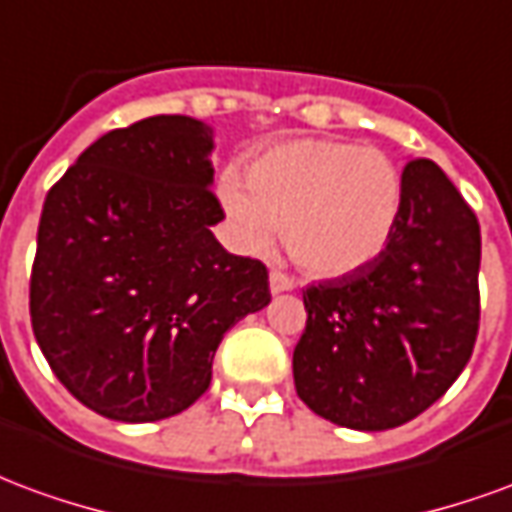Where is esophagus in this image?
<instances>
[{
  "instance_id": "34e87169",
  "label": "esophagus",
  "mask_w": 512,
  "mask_h": 512,
  "mask_svg": "<svg viewBox=\"0 0 512 512\" xmlns=\"http://www.w3.org/2000/svg\"><path fill=\"white\" fill-rule=\"evenodd\" d=\"M268 288H271V293H285V290L296 288V282L288 274H282V271H271L268 274Z\"/></svg>"
}]
</instances>
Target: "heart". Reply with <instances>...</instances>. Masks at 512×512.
I'll list each match as a JSON object with an SVG mask.
<instances>
[{
  "label": "heart",
  "mask_w": 512,
  "mask_h": 512,
  "mask_svg": "<svg viewBox=\"0 0 512 512\" xmlns=\"http://www.w3.org/2000/svg\"><path fill=\"white\" fill-rule=\"evenodd\" d=\"M219 200L238 241L268 249L285 230L290 260L312 277L354 274L384 255L403 216V175L376 147L290 139L227 175Z\"/></svg>",
  "instance_id": "1"
}]
</instances>
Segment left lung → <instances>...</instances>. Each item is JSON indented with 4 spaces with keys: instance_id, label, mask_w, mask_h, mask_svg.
<instances>
[{
    "instance_id": "left-lung-1",
    "label": "left lung",
    "mask_w": 512,
    "mask_h": 512,
    "mask_svg": "<svg viewBox=\"0 0 512 512\" xmlns=\"http://www.w3.org/2000/svg\"><path fill=\"white\" fill-rule=\"evenodd\" d=\"M480 224L428 158L403 169V216L384 255L304 290L296 392L340 428L389 430L439 400L480 326Z\"/></svg>"
}]
</instances>
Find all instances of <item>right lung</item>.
<instances>
[{
	"label": "right lung",
	"mask_w": 512,
	"mask_h": 512,
	"mask_svg": "<svg viewBox=\"0 0 512 512\" xmlns=\"http://www.w3.org/2000/svg\"><path fill=\"white\" fill-rule=\"evenodd\" d=\"M211 153L202 120L147 117L95 139L43 202L32 332L101 417L186 411L211 384L224 332L271 301L266 266L211 233L224 219Z\"/></svg>",
	"instance_id": "1"
}]
</instances>
